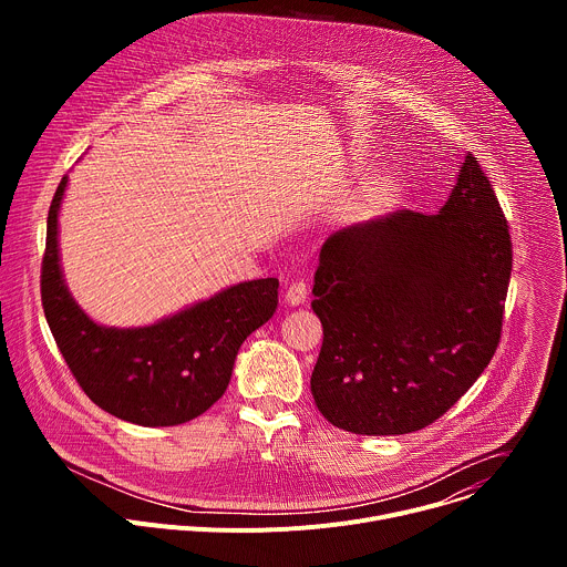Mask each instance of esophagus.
Instances as JSON below:
<instances>
[{"label": "esophagus", "mask_w": 567, "mask_h": 567, "mask_svg": "<svg viewBox=\"0 0 567 567\" xmlns=\"http://www.w3.org/2000/svg\"><path fill=\"white\" fill-rule=\"evenodd\" d=\"M305 298H307V285H305L302 280L291 282V285L287 287V291H285V302H287V305H291V307L302 305V302H305Z\"/></svg>", "instance_id": "1"}]
</instances>
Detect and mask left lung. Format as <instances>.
<instances>
[{"label":"left lung","instance_id":"1","mask_svg":"<svg viewBox=\"0 0 567 567\" xmlns=\"http://www.w3.org/2000/svg\"><path fill=\"white\" fill-rule=\"evenodd\" d=\"M509 276V226L473 154L440 213L394 210L330 235L311 289L322 417L357 435L440 420L501 343Z\"/></svg>","mask_w":567,"mask_h":567}]
</instances>
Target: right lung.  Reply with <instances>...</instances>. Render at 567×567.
<instances>
[{"instance_id": "1", "label": "right lung", "mask_w": 567, "mask_h": 567, "mask_svg": "<svg viewBox=\"0 0 567 567\" xmlns=\"http://www.w3.org/2000/svg\"><path fill=\"white\" fill-rule=\"evenodd\" d=\"M62 177L47 217L42 307L71 374L105 413L138 426H177L224 394L239 346L274 316L278 278L233 285L145 328H105L71 298L58 256Z\"/></svg>"}]
</instances>
